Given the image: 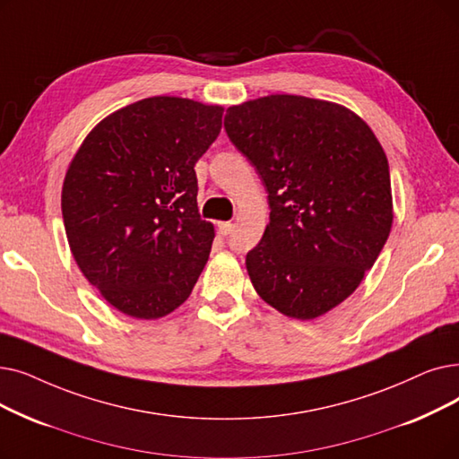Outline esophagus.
Masks as SVG:
<instances>
[{"label": "esophagus", "mask_w": 459, "mask_h": 459, "mask_svg": "<svg viewBox=\"0 0 459 459\" xmlns=\"http://www.w3.org/2000/svg\"><path fill=\"white\" fill-rule=\"evenodd\" d=\"M232 229H234V225L230 223V221H225V223H219V234L221 236H229L230 232H232Z\"/></svg>", "instance_id": "esophagus-1"}]
</instances>
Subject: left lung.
I'll return each instance as SVG.
<instances>
[{
	"label": "left lung",
	"mask_w": 459,
	"mask_h": 459,
	"mask_svg": "<svg viewBox=\"0 0 459 459\" xmlns=\"http://www.w3.org/2000/svg\"><path fill=\"white\" fill-rule=\"evenodd\" d=\"M230 143L268 191L270 223L246 256L266 304L300 321L349 298L392 229L388 159L352 110L302 95L227 108Z\"/></svg>",
	"instance_id": "left-lung-1"
}]
</instances>
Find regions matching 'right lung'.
<instances>
[{
  "instance_id": "add662e5",
  "label": "right lung",
  "mask_w": 459,
  "mask_h": 459,
  "mask_svg": "<svg viewBox=\"0 0 459 459\" xmlns=\"http://www.w3.org/2000/svg\"><path fill=\"white\" fill-rule=\"evenodd\" d=\"M221 117L217 105L148 97L107 116L74 153L62 189L67 242L117 311L150 321L189 298L215 236L198 213L195 165Z\"/></svg>"
}]
</instances>
